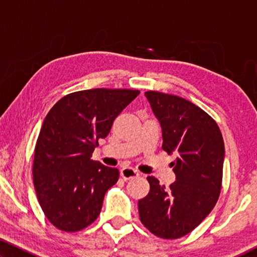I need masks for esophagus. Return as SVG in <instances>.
I'll return each mask as SVG.
<instances>
[{
    "instance_id": "obj_1",
    "label": "esophagus",
    "mask_w": 257,
    "mask_h": 257,
    "mask_svg": "<svg viewBox=\"0 0 257 257\" xmlns=\"http://www.w3.org/2000/svg\"><path fill=\"white\" fill-rule=\"evenodd\" d=\"M121 176H122L123 179L125 180H130L134 179L139 176V172L137 170H135L133 168H123L121 169Z\"/></svg>"
}]
</instances>
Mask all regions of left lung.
Masks as SVG:
<instances>
[{"instance_id": "8db88e82", "label": "left lung", "mask_w": 257, "mask_h": 257, "mask_svg": "<svg viewBox=\"0 0 257 257\" xmlns=\"http://www.w3.org/2000/svg\"><path fill=\"white\" fill-rule=\"evenodd\" d=\"M145 96L162 128V150L177 155V180L165 187L147 177L150 191L138 201L139 217L155 236L177 239L193 231L219 199L224 143L214 119L194 103L155 90Z\"/></svg>"}]
</instances>
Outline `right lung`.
Listing matches in <instances>:
<instances>
[{
    "label": "right lung",
    "instance_id": "right-lung-1",
    "mask_svg": "<svg viewBox=\"0 0 257 257\" xmlns=\"http://www.w3.org/2000/svg\"><path fill=\"white\" fill-rule=\"evenodd\" d=\"M141 93L94 88L63 96L47 113L35 146L33 179L50 222L66 232L88 227L102 210L104 195L119 170L93 161L98 139Z\"/></svg>",
    "mask_w": 257,
    "mask_h": 257
}]
</instances>
